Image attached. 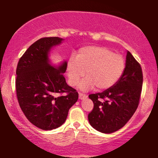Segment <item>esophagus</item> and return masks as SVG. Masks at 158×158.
Segmentation results:
<instances>
[{
  "label": "esophagus",
  "mask_w": 158,
  "mask_h": 158,
  "mask_svg": "<svg viewBox=\"0 0 158 158\" xmlns=\"http://www.w3.org/2000/svg\"><path fill=\"white\" fill-rule=\"evenodd\" d=\"M87 98V96L85 95V94H81V93H79V99L82 100V99H84V98Z\"/></svg>",
  "instance_id": "34e87169"
}]
</instances>
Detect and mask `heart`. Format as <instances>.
Wrapping results in <instances>:
<instances>
[{"label":"heart","mask_w":158,"mask_h":158,"mask_svg":"<svg viewBox=\"0 0 158 158\" xmlns=\"http://www.w3.org/2000/svg\"><path fill=\"white\" fill-rule=\"evenodd\" d=\"M126 62L118 54L105 47L86 46L81 48L77 57L71 56L67 64V72L70 85L79 84L81 91H88L95 86L98 90H106L112 87L123 75Z\"/></svg>","instance_id":"1"}]
</instances>
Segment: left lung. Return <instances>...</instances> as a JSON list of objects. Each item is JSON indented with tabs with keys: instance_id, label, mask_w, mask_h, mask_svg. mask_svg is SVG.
<instances>
[{
	"instance_id": "1",
	"label": "left lung",
	"mask_w": 158,
	"mask_h": 158,
	"mask_svg": "<svg viewBox=\"0 0 158 158\" xmlns=\"http://www.w3.org/2000/svg\"><path fill=\"white\" fill-rule=\"evenodd\" d=\"M142 86L140 65L127 51L126 68L121 79L103 92L89 96L94 103V109L88 116L91 126L103 133H111L123 128L137 109Z\"/></svg>"
}]
</instances>
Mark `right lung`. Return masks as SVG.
I'll use <instances>...</instances> for the list:
<instances>
[{"label": "right lung", "mask_w": 158, "mask_h": 158, "mask_svg": "<svg viewBox=\"0 0 158 158\" xmlns=\"http://www.w3.org/2000/svg\"><path fill=\"white\" fill-rule=\"evenodd\" d=\"M64 39L44 37L34 42L19 60L16 69V93L19 105L28 121L42 130L57 128L64 123L79 94L66 82L63 74L67 61L52 64L50 52ZM66 96L56 98V93Z\"/></svg>", "instance_id": "add662e5"}]
</instances>
